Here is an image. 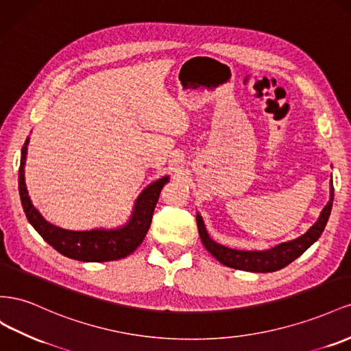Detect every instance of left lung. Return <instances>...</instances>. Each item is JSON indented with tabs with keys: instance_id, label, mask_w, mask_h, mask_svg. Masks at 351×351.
Listing matches in <instances>:
<instances>
[{
	"instance_id": "left-lung-1",
	"label": "left lung",
	"mask_w": 351,
	"mask_h": 351,
	"mask_svg": "<svg viewBox=\"0 0 351 351\" xmlns=\"http://www.w3.org/2000/svg\"><path fill=\"white\" fill-rule=\"evenodd\" d=\"M332 202H334V186H332V179H331V197H329L328 204L324 207L322 212H320V216L316 220V223L310 228L304 235L293 239V241L279 244L270 250H265V252H244V250L228 248L225 245L215 243L207 234L203 217L197 213L198 234L207 252L212 253V256L216 257V260H219L222 265L228 267L239 269V270H247V272H258V274L275 272V270L282 269L291 262H294V260L302 256L310 245H312L315 241H317V238L322 235L324 229L326 226L329 215H331Z\"/></svg>"
}]
</instances>
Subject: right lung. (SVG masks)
<instances>
[{
  "label": "right lung",
  "mask_w": 351,
  "mask_h": 351,
  "mask_svg": "<svg viewBox=\"0 0 351 351\" xmlns=\"http://www.w3.org/2000/svg\"><path fill=\"white\" fill-rule=\"evenodd\" d=\"M29 136L22 147L19 167V193L22 206L35 231L51 245L60 254L79 262H112L134 253L144 241L152 225V219L158 195L165 184L169 182V176L157 179L156 182L148 185L138 195L134 212L126 225L117 229H91V231H69L58 228L43 217L31 202V197L25 184V165L27 154Z\"/></svg>",
  "instance_id": "obj_1"
}]
</instances>
